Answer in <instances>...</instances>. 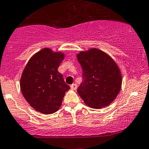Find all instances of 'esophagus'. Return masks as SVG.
I'll list each match as a JSON object with an SVG mask.
<instances>
[{"instance_id": "34e87169", "label": "esophagus", "mask_w": 149, "mask_h": 149, "mask_svg": "<svg viewBox=\"0 0 149 149\" xmlns=\"http://www.w3.org/2000/svg\"><path fill=\"white\" fill-rule=\"evenodd\" d=\"M78 86L76 84H73L70 86V88H71V89H73V90H76V89H77Z\"/></svg>"}]
</instances>
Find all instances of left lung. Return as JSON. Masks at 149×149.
Returning a JSON list of instances; mask_svg holds the SVG:
<instances>
[{
	"mask_svg": "<svg viewBox=\"0 0 149 149\" xmlns=\"http://www.w3.org/2000/svg\"><path fill=\"white\" fill-rule=\"evenodd\" d=\"M81 66L83 81L77 89L85 104L92 108L109 105L116 99L122 86V74L108 54L92 48L76 55Z\"/></svg>",
	"mask_w": 149,
	"mask_h": 149,
	"instance_id": "left-lung-1",
	"label": "left lung"
}]
</instances>
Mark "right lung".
Returning <instances> with one entry per match:
<instances>
[{
  "label": "right lung",
  "mask_w": 149,
  "mask_h": 149,
  "mask_svg": "<svg viewBox=\"0 0 149 149\" xmlns=\"http://www.w3.org/2000/svg\"><path fill=\"white\" fill-rule=\"evenodd\" d=\"M64 54L49 48L38 52L29 60L22 74L20 89L32 108L44 114L54 113L61 106L70 89L57 68Z\"/></svg>",
  "instance_id": "add662e5"
}]
</instances>
